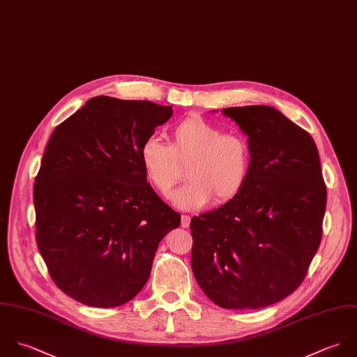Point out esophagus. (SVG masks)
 <instances>
[{"label":"esophagus","mask_w":357,"mask_h":357,"mask_svg":"<svg viewBox=\"0 0 357 357\" xmlns=\"http://www.w3.org/2000/svg\"><path fill=\"white\" fill-rule=\"evenodd\" d=\"M189 225H190V216L189 215H182V218H181V226L182 227H189Z\"/></svg>","instance_id":"1"}]
</instances>
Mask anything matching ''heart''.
<instances>
[{
    "label": "heart",
    "mask_w": 357,
    "mask_h": 357,
    "mask_svg": "<svg viewBox=\"0 0 357 357\" xmlns=\"http://www.w3.org/2000/svg\"><path fill=\"white\" fill-rule=\"evenodd\" d=\"M143 172L151 188L168 196L181 181H189L172 195L182 210L203 208L214 200L222 206L244 189L252 165V150L240 132H223L199 114L181 120L169 132V144L149 138L139 149Z\"/></svg>",
    "instance_id": "obj_1"
}]
</instances>
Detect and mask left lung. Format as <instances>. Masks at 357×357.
<instances>
[{"mask_svg":"<svg viewBox=\"0 0 357 357\" xmlns=\"http://www.w3.org/2000/svg\"><path fill=\"white\" fill-rule=\"evenodd\" d=\"M248 137L250 178L231 202L193 216L192 269L225 309H261L303 282L320 245L327 189L313 138L271 106L222 109Z\"/></svg>","mask_w":357,"mask_h":357,"instance_id":"8db88e82","label":"left lung"}]
</instances>
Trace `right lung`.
<instances>
[{"instance_id": "add662e5", "label": "right lung", "mask_w": 357, "mask_h": 357, "mask_svg": "<svg viewBox=\"0 0 357 357\" xmlns=\"http://www.w3.org/2000/svg\"><path fill=\"white\" fill-rule=\"evenodd\" d=\"M172 106L95 96L59 124L34 182L36 240L65 294L93 307L131 301L181 225L147 183L139 149Z\"/></svg>"}]
</instances>
